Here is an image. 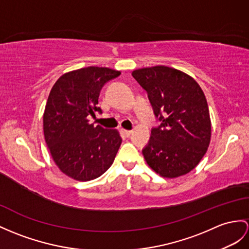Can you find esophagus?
I'll return each mask as SVG.
<instances>
[{"label":"esophagus","mask_w":249,"mask_h":249,"mask_svg":"<svg viewBox=\"0 0 249 249\" xmlns=\"http://www.w3.org/2000/svg\"><path fill=\"white\" fill-rule=\"evenodd\" d=\"M123 133H124V135H125L126 137H129V136L132 134V131H129V130H123Z\"/></svg>","instance_id":"34e87169"}]
</instances>
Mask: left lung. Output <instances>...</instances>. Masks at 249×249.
I'll use <instances>...</instances> for the list:
<instances>
[{
	"mask_svg": "<svg viewBox=\"0 0 249 249\" xmlns=\"http://www.w3.org/2000/svg\"><path fill=\"white\" fill-rule=\"evenodd\" d=\"M133 78L148 94L160 125L151 130L142 154L163 178L195 169L210 142L211 123L206 97L195 79L168 66L136 70Z\"/></svg>",
	"mask_w": 249,
	"mask_h": 249,
	"instance_id": "1",
	"label": "left lung"
}]
</instances>
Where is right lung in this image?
<instances>
[{"label": "right lung", "instance_id": "obj_1", "mask_svg": "<svg viewBox=\"0 0 249 249\" xmlns=\"http://www.w3.org/2000/svg\"><path fill=\"white\" fill-rule=\"evenodd\" d=\"M120 71L89 66L60 77L48 96L43 116L45 142L53 159L64 174L87 181L104 174L121 144L119 133L89 124L101 114V89Z\"/></svg>", "mask_w": 249, "mask_h": 249}]
</instances>
